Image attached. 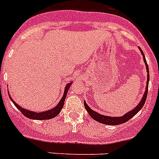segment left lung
I'll return each instance as SVG.
<instances>
[{"label": "left lung", "mask_w": 159, "mask_h": 159, "mask_svg": "<svg viewBox=\"0 0 159 159\" xmlns=\"http://www.w3.org/2000/svg\"><path fill=\"white\" fill-rule=\"evenodd\" d=\"M139 50L141 51V53L143 55V61L145 62V65H146V68H147V72H148V81H147V86H146V91L144 92L143 96L142 99L139 102V104L135 107L132 110L128 112L127 113H125L124 116H118V117H113V116H104V115H102L100 113H97V112L94 111V110H91L89 106H87V104L86 103V102L84 101V106H85L86 110H87V113H89L90 116L92 117L94 120H95L96 121L99 122V123L104 124V125H120V124L125 123L126 121L130 120L132 117H133L139 110L142 109V107L143 106L144 103L146 102L147 99V95H148V84H149V70H148V63H147L146 58H145V56L143 54V52L142 51V49L139 48Z\"/></svg>", "instance_id": "8db88e82"}]
</instances>
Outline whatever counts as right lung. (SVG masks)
<instances>
[{
	"instance_id": "right-lung-1",
	"label": "right lung",
	"mask_w": 159,
	"mask_h": 159,
	"mask_svg": "<svg viewBox=\"0 0 159 159\" xmlns=\"http://www.w3.org/2000/svg\"><path fill=\"white\" fill-rule=\"evenodd\" d=\"M72 83H69L66 85L65 88V92H64V95L63 97L61 98V101L59 102L57 105L55 106L54 108L51 109V110H47V111H44V112H41V113H35V112H33V111H30L28 110H26V109H23L22 107H20L18 104L15 102L13 101L12 98L10 97L11 100L12 101L13 104L15 105L16 106V108L18 109L19 110H20L22 113L25 116H27V118H30V119H34V120H49V119L51 118H53L55 117L56 116H57L58 114L60 113V112L61 111V109L63 108V106H64V102H65V98H66L67 95V93H68V89H69V87L71 86Z\"/></svg>"
}]
</instances>
